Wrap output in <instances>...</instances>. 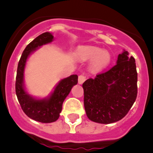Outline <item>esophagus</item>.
Listing matches in <instances>:
<instances>
[{
	"mask_svg": "<svg viewBox=\"0 0 153 153\" xmlns=\"http://www.w3.org/2000/svg\"><path fill=\"white\" fill-rule=\"evenodd\" d=\"M85 79H86L85 76H83V75H80V76H79V78H78V83L79 85H82L85 81Z\"/></svg>",
	"mask_w": 153,
	"mask_h": 153,
	"instance_id": "esophagus-1",
	"label": "esophagus"
}]
</instances>
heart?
<instances>
[{
  "label": "heart",
  "instance_id": "b5f03b06",
  "mask_svg": "<svg viewBox=\"0 0 153 153\" xmlns=\"http://www.w3.org/2000/svg\"><path fill=\"white\" fill-rule=\"evenodd\" d=\"M76 55L83 60L92 59L93 67L97 70L108 66L111 61V56L108 51L94 46L80 47L76 50Z\"/></svg>",
  "mask_w": 153,
  "mask_h": 153
}]
</instances>
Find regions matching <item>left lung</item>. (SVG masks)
I'll use <instances>...</instances> for the list:
<instances>
[{
  "mask_svg": "<svg viewBox=\"0 0 153 153\" xmlns=\"http://www.w3.org/2000/svg\"><path fill=\"white\" fill-rule=\"evenodd\" d=\"M137 80L135 59L124 50L118 56L116 65L82 84L88 119L100 124L123 119L136 100Z\"/></svg>",
  "mask_w": 153,
  "mask_h": 153,
  "instance_id": "left-lung-1",
  "label": "left lung"
}]
</instances>
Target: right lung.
<instances>
[{"instance_id":"add662e5","label":"right lung","mask_w":153,"mask_h":153,"mask_svg":"<svg viewBox=\"0 0 153 153\" xmlns=\"http://www.w3.org/2000/svg\"><path fill=\"white\" fill-rule=\"evenodd\" d=\"M53 40V36L49 32H45L36 37L23 51L17 70L15 91L22 110L31 119L42 123H51L59 119L64 100L73 86L78 82V76L76 74L61 79L51 95L44 99L34 98L25 89L24 70L28 57L37 48L50 43Z\"/></svg>"}]
</instances>
